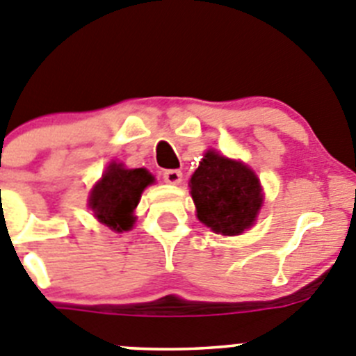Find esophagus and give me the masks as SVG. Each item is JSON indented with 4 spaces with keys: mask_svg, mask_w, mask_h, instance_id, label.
<instances>
[{
    "mask_svg": "<svg viewBox=\"0 0 356 356\" xmlns=\"http://www.w3.org/2000/svg\"><path fill=\"white\" fill-rule=\"evenodd\" d=\"M163 179L168 184H179L182 181V172L181 170H165L163 172Z\"/></svg>",
    "mask_w": 356,
    "mask_h": 356,
    "instance_id": "obj_1",
    "label": "esophagus"
}]
</instances>
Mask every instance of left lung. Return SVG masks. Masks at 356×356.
<instances>
[{
  "label": "left lung",
  "mask_w": 356,
  "mask_h": 356,
  "mask_svg": "<svg viewBox=\"0 0 356 356\" xmlns=\"http://www.w3.org/2000/svg\"><path fill=\"white\" fill-rule=\"evenodd\" d=\"M190 190L198 220L222 236H239L250 229L264 202L257 174L213 149L191 175Z\"/></svg>",
  "instance_id": "1"
}]
</instances>
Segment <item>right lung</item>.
<instances>
[{
	"label": "right lung",
	"mask_w": 356,
	"mask_h": 356,
	"mask_svg": "<svg viewBox=\"0 0 356 356\" xmlns=\"http://www.w3.org/2000/svg\"><path fill=\"white\" fill-rule=\"evenodd\" d=\"M154 182V175L145 168H126L122 163L111 161L102 177L90 191L88 207L99 222L115 232L133 229L134 209L147 186Z\"/></svg>",
	"instance_id": "1"
}]
</instances>
